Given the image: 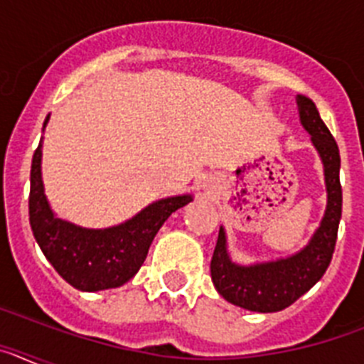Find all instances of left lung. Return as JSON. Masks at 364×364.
I'll list each match as a JSON object with an SVG mask.
<instances>
[{"mask_svg":"<svg viewBox=\"0 0 364 364\" xmlns=\"http://www.w3.org/2000/svg\"><path fill=\"white\" fill-rule=\"evenodd\" d=\"M295 100L302 127L311 136V144L319 153L324 167L328 200L321 226L301 252L286 259L250 266H240L230 259L226 231L220 228L211 259V281L218 294L235 306L259 314L284 310L323 277L336 250L343 210V189L339 182L341 156L337 142L321 120L314 102L302 95H297Z\"/></svg>","mask_w":364,"mask_h":364,"instance_id":"left-lung-1","label":"left lung"}]
</instances>
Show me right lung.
<instances>
[{"label":"right lung","instance_id":"add662e5","mask_svg":"<svg viewBox=\"0 0 364 364\" xmlns=\"http://www.w3.org/2000/svg\"><path fill=\"white\" fill-rule=\"evenodd\" d=\"M191 200V195L162 198L118 226L87 230L53 213L41 180V142L32 156L28 195L32 233L53 268L80 291L118 288L133 279L164 222Z\"/></svg>","mask_w":364,"mask_h":364}]
</instances>
